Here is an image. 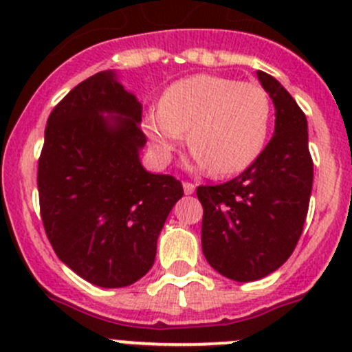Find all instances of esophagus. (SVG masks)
<instances>
[{
  "label": "esophagus",
  "instance_id": "obj_1",
  "mask_svg": "<svg viewBox=\"0 0 352 352\" xmlns=\"http://www.w3.org/2000/svg\"><path fill=\"white\" fill-rule=\"evenodd\" d=\"M194 190H196V184H192V182H184V192H186L187 196H190V194H194Z\"/></svg>",
  "mask_w": 352,
  "mask_h": 352
}]
</instances>
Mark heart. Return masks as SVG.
Here are the masks:
<instances>
[{
    "mask_svg": "<svg viewBox=\"0 0 352 352\" xmlns=\"http://www.w3.org/2000/svg\"><path fill=\"white\" fill-rule=\"evenodd\" d=\"M271 116V98L258 85L196 74L166 88L160 107L144 116V131L158 162L172 158L189 129L194 165L233 175L262 153Z\"/></svg>",
    "mask_w": 352,
    "mask_h": 352,
    "instance_id": "1",
    "label": "heart"
}]
</instances>
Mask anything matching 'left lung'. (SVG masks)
<instances>
[{
    "mask_svg": "<svg viewBox=\"0 0 352 352\" xmlns=\"http://www.w3.org/2000/svg\"><path fill=\"white\" fill-rule=\"evenodd\" d=\"M276 107V129L258 158L219 186H199L206 261L233 281L274 272L293 254L314 184L307 117L276 78L257 71Z\"/></svg>",
    "mask_w": 352,
    "mask_h": 352,
    "instance_id": "left-lung-1",
    "label": "left lung"
}]
</instances>
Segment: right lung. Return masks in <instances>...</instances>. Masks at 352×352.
Segmentation results:
<instances>
[{"instance_id": "add662e5", "label": "right lung", "mask_w": 352, "mask_h": 352, "mask_svg": "<svg viewBox=\"0 0 352 352\" xmlns=\"http://www.w3.org/2000/svg\"><path fill=\"white\" fill-rule=\"evenodd\" d=\"M141 113L136 97L102 71L52 109L38 156L45 235L71 271L102 287L129 286L150 271L166 216L184 196L180 180L141 165Z\"/></svg>"}]
</instances>
